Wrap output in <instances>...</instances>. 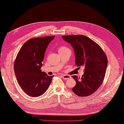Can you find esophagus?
Returning a JSON list of instances; mask_svg holds the SVG:
<instances>
[{
    "mask_svg": "<svg viewBox=\"0 0 124 124\" xmlns=\"http://www.w3.org/2000/svg\"><path fill=\"white\" fill-rule=\"evenodd\" d=\"M62 78L65 79V80H67V79H69L70 78H71V76L69 75H66V74H64V75H62Z\"/></svg>",
    "mask_w": 124,
    "mask_h": 124,
    "instance_id": "obj_1",
    "label": "esophagus"
}]
</instances>
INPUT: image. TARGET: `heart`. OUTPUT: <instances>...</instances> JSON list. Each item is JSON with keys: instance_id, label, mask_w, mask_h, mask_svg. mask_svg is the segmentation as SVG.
<instances>
[{"instance_id": "obj_1", "label": "heart", "mask_w": 124, "mask_h": 124, "mask_svg": "<svg viewBox=\"0 0 124 124\" xmlns=\"http://www.w3.org/2000/svg\"><path fill=\"white\" fill-rule=\"evenodd\" d=\"M58 51H59V53H62L66 52L67 51L70 50V49L67 47H66V46H61L58 47Z\"/></svg>"}]
</instances>
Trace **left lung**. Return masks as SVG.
I'll return each mask as SVG.
<instances>
[{"instance_id":"8db88e82","label":"left lung","mask_w":124,"mask_h":124,"mask_svg":"<svg viewBox=\"0 0 124 124\" xmlns=\"http://www.w3.org/2000/svg\"><path fill=\"white\" fill-rule=\"evenodd\" d=\"M62 38L72 46L76 64L85 67L81 78L72 76L76 85L72 91L79 97H87L96 91L103 82L107 66V58L101 47L84 35L64 36Z\"/></svg>"}]
</instances>
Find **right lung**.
Segmentation results:
<instances>
[{
  "label": "right lung",
  "mask_w": 124,
  "mask_h": 124,
  "mask_svg": "<svg viewBox=\"0 0 124 124\" xmlns=\"http://www.w3.org/2000/svg\"><path fill=\"white\" fill-rule=\"evenodd\" d=\"M54 36L32 38L23 44L14 63L18 83L29 96H40L47 90L53 76L41 72L44 55L48 44Z\"/></svg>",
  "instance_id": "add662e5"
}]
</instances>
